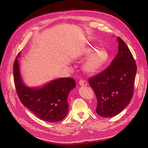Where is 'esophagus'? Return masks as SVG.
I'll use <instances>...</instances> for the list:
<instances>
[{
  "label": "esophagus",
  "mask_w": 148,
  "mask_h": 148,
  "mask_svg": "<svg viewBox=\"0 0 148 148\" xmlns=\"http://www.w3.org/2000/svg\"><path fill=\"white\" fill-rule=\"evenodd\" d=\"M79 84L81 86H86L88 85V82L87 81L84 79H81L79 81Z\"/></svg>",
  "instance_id": "esophagus-1"
}]
</instances>
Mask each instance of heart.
Here are the masks:
<instances>
[{
    "label": "heart",
    "mask_w": 148,
    "mask_h": 148,
    "mask_svg": "<svg viewBox=\"0 0 148 148\" xmlns=\"http://www.w3.org/2000/svg\"><path fill=\"white\" fill-rule=\"evenodd\" d=\"M108 53L104 50H98L91 54L84 64V70L88 73L92 74L98 71L107 61Z\"/></svg>",
    "instance_id": "1"
}]
</instances>
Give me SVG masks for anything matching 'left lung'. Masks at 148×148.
Listing matches in <instances>:
<instances>
[{
	"label": "left lung",
	"instance_id": "8db88e82",
	"mask_svg": "<svg viewBox=\"0 0 148 148\" xmlns=\"http://www.w3.org/2000/svg\"><path fill=\"white\" fill-rule=\"evenodd\" d=\"M119 51L111 64L88 82L97 99V113L114 116L130 103L134 92L136 64L128 47L118 37Z\"/></svg>",
	"mask_w": 148,
	"mask_h": 148
}]
</instances>
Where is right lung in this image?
<instances>
[{"label":"right lung","instance_id":"1","mask_svg":"<svg viewBox=\"0 0 148 148\" xmlns=\"http://www.w3.org/2000/svg\"><path fill=\"white\" fill-rule=\"evenodd\" d=\"M16 57L13 64V78L17 94L24 106L38 118L49 122L64 119L69 111L67 101L70 91L75 87L73 78H61L38 89L25 86L21 78Z\"/></svg>","mask_w":148,"mask_h":148}]
</instances>
